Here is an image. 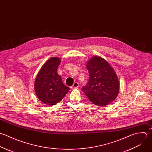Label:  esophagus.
Here are the masks:
<instances>
[{
	"mask_svg": "<svg viewBox=\"0 0 152 152\" xmlns=\"http://www.w3.org/2000/svg\"><path fill=\"white\" fill-rule=\"evenodd\" d=\"M79 87V83L77 82H75L73 85V86H71V88L72 89H76V88H77Z\"/></svg>",
	"mask_w": 152,
	"mask_h": 152,
	"instance_id": "obj_1",
	"label": "esophagus"
}]
</instances>
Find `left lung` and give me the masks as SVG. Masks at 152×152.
Segmentation results:
<instances>
[{
    "label": "left lung",
    "instance_id": "left-lung-1",
    "mask_svg": "<svg viewBox=\"0 0 152 152\" xmlns=\"http://www.w3.org/2000/svg\"><path fill=\"white\" fill-rule=\"evenodd\" d=\"M89 79L82 90L94 104L104 107L118 96L120 83L110 64L103 58L94 56L86 64Z\"/></svg>",
    "mask_w": 152,
    "mask_h": 152
}]
</instances>
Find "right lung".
Returning <instances> with one entry per match:
<instances>
[{
	"instance_id": "right-lung-1",
	"label": "right lung",
	"mask_w": 152,
	"mask_h": 152,
	"mask_svg": "<svg viewBox=\"0 0 152 152\" xmlns=\"http://www.w3.org/2000/svg\"><path fill=\"white\" fill-rule=\"evenodd\" d=\"M61 62L58 57H52L47 61L36 77L34 89L38 98L45 104L53 105L59 102L70 88L64 85L57 68Z\"/></svg>"
}]
</instances>
